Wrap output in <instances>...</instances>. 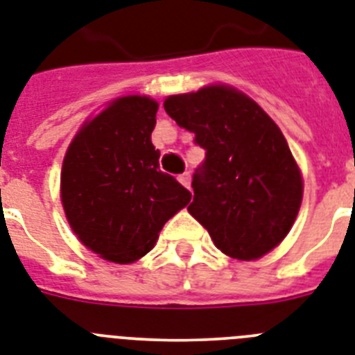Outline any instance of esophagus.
Returning <instances> with one entry per match:
<instances>
[{
    "mask_svg": "<svg viewBox=\"0 0 355 355\" xmlns=\"http://www.w3.org/2000/svg\"><path fill=\"white\" fill-rule=\"evenodd\" d=\"M178 182L182 184L184 187H189V184H191V175H189V173H182V175H178Z\"/></svg>",
    "mask_w": 355,
    "mask_h": 355,
    "instance_id": "34e87169",
    "label": "esophagus"
}]
</instances>
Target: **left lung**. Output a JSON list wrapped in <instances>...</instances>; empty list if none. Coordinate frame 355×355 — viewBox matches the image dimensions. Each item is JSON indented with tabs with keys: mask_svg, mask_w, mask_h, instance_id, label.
Listing matches in <instances>:
<instances>
[{
	"mask_svg": "<svg viewBox=\"0 0 355 355\" xmlns=\"http://www.w3.org/2000/svg\"><path fill=\"white\" fill-rule=\"evenodd\" d=\"M206 151L187 211L223 253L253 261L277 246L297 217L302 180L286 138L246 94L213 85L164 102Z\"/></svg>",
	"mask_w": 355,
	"mask_h": 355,
	"instance_id": "8db88e82",
	"label": "left lung"
}]
</instances>
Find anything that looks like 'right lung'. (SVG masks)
Here are the masks:
<instances>
[{
    "instance_id": "1",
    "label": "right lung",
    "mask_w": 355,
    "mask_h": 355,
    "mask_svg": "<svg viewBox=\"0 0 355 355\" xmlns=\"http://www.w3.org/2000/svg\"><path fill=\"white\" fill-rule=\"evenodd\" d=\"M158 103L123 96L85 123L62 168L67 220L89 250L112 262H132L155 246L191 193L160 171L151 142Z\"/></svg>"
}]
</instances>
